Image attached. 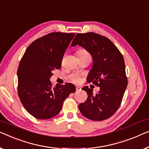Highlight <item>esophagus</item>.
Here are the masks:
<instances>
[{
  "mask_svg": "<svg viewBox=\"0 0 149 149\" xmlns=\"http://www.w3.org/2000/svg\"><path fill=\"white\" fill-rule=\"evenodd\" d=\"M76 90H77V91L78 92V91H80L81 90V88L80 87H79V86H77L76 87Z\"/></svg>",
  "mask_w": 149,
  "mask_h": 149,
  "instance_id": "obj_1",
  "label": "esophagus"
}]
</instances>
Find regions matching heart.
Masks as SVG:
<instances>
[{
    "instance_id": "b5f03b06",
    "label": "heart",
    "mask_w": 149,
    "mask_h": 149,
    "mask_svg": "<svg viewBox=\"0 0 149 149\" xmlns=\"http://www.w3.org/2000/svg\"><path fill=\"white\" fill-rule=\"evenodd\" d=\"M77 54L78 55V56H91L89 52L86 50L85 49H79L77 52ZM70 79L74 83H78L79 81V76L76 74H72L70 75Z\"/></svg>"
}]
</instances>
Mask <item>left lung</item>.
<instances>
[{
  "instance_id": "obj_1",
  "label": "left lung",
  "mask_w": 149,
  "mask_h": 149,
  "mask_svg": "<svg viewBox=\"0 0 149 149\" xmlns=\"http://www.w3.org/2000/svg\"><path fill=\"white\" fill-rule=\"evenodd\" d=\"M77 44L87 49L93 60L87 81L100 88L96 94L87 86L82 88L88 97L79 104V110L91 120L108 119L119 108L128 85L124 58L111 41L93 32L77 33L71 46Z\"/></svg>"
}]
</instances>
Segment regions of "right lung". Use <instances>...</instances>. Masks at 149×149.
<instances>
[{"mask_svg": "<svg viewBox=\"0 0 149 149\" xmlns=\"http://www.w3.org/2000/svg\"><path fill=\"white\" fill-rule=\"evenodd\" d=\"M74 33L52 32L33 41L19 63L17 91L25 109L39 120L54 117L64 101L76 87L72 83L56 84L49 81L52 72L60 69L66 49Z\"/></svg>", "mask_w": 149, "mask_h": 149, "instance_id": "right-lung-1", "label": "right lung"}]
</instances>
